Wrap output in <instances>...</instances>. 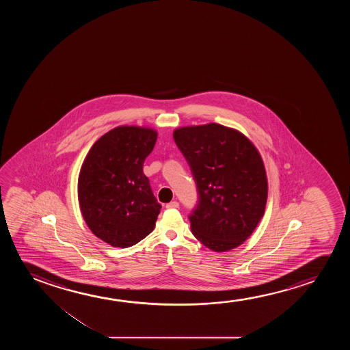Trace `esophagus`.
Wrapping results in <instances>:
<instances>
[{"label": "esophagus", "mask_w": 350, "mask_h": 350, "mask_svg": "<svg viewBox=\"0 0 350 350\" xmlns=\"http://www.w3.org/2000/svg\"><path fill=\"white\" fill-rule=\"evenodd\" d=\"M178 206H179V203H178L177 201L170 202V203L166 204V208H168V209H172V208H178Z\"/></svg>", "instance_id": "34e87169"}]
</instances>
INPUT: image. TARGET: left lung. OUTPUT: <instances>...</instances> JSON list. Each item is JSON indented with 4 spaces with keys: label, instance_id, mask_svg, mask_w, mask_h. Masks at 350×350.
Wrapping results in <instances>:
<instances>
[{
    "label": "left lung",
    "instance_id": "1",
    "mask_svg": "<svg viewBox=\"0 0 350 350\" xmlns=\"http://www.w3.org/2000/svg\"><path fill=\"white\" fill-rule=\"evenodd\" d=\"M173 139L196 183L192 234L225 252L252 234L263 217L268 182L258 150L238 130L209 123L174 130Z\"/></svg>",
    "mask_w": 350,
    "mask_h": 350
}]
</instances>
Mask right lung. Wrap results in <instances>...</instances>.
<instances>
[{
  "label": "right lung",
  "instance_id": "obj_1",
  "mask_svg": "<svg viewBox=\"0 0 350 350\" xmlns=\"http://www.w3.org/2000/svg\"><path fill=\"white\" fill-rule=\"evenodd\" d=\"M157 131L117 126L92 146L82 163L77 196L93 234L115 247H130L154 230L161 206L144 176Z\"/></svg>",
  "mask_w": 350,
  "mask_h": 350
}]
</instances>
